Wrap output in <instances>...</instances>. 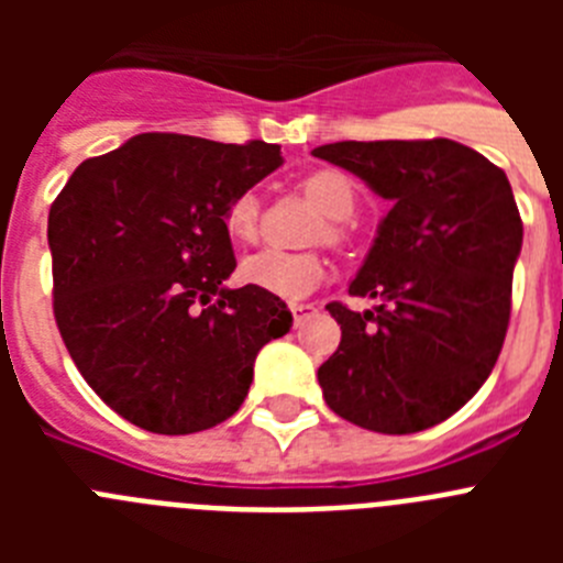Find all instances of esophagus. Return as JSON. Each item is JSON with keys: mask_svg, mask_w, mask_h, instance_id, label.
<instances>
[{"mask_svg": "<svg viewBox=\"0 0 563 563\" xmlns=\"http://www.w3.org/2000/svg\"><path fill=\"white\" fill-rule=\"evenodd\" d=\"M290 312H292V321H296V327H298L301 321H307V318L316 312V305H290Z\"/></svg>", "mask_w": 563, "mask_h": 563, "instance_id": "34e87169", "label": "esophagus"}]
</instances>
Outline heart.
<instances>
[{"instance_id": "b5f03b06", "label": "heart", "mask_w": 563, "mask_h": 563, "mask_svg": "<svg viewBox=\"0 0 563 563\" xmlns=\"http://www.w3.org/2000/svg\"><path fill=\"white\" fill-rule=\"evenodd\" d=\"M301 191L307 200L327 217V225L318 231V239H327L330 245L343 242V225L355 213L357 197L355 186L343 172L335 168H318L301 180ZM225 231L236 242H253L258 231V200L253 194H236L225 208ZM242 278L251 287L271 292L276 298H305L324 282V258L318 253H287L276 247L251 253L242 262Z\"/></svg>"}]
</instances>
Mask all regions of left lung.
I'll return each mask as SVG.
<instances>
[{
  "label": "left lung",
  "mask_w": 563,
  "mask_h": 563,
  "mask_svg": "<svg viewBox=\"0 0 563 563\" xmlns=\"http://www.w3.org/2000/svg\"><path fill=\"white\" fill-rule=\"evenodd\" d=\"M312 154L391 202L350 285L375 310L327 305L341 324L335 355L318 366L327 406L380 434L431 429L479 391L505 343L521 251L510 183L449 137L341 141Z\"/></svg>",
  "instance_id": "1"
}]
</instances>
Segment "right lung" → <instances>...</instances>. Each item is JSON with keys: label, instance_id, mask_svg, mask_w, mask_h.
<instances>
[{"label": "right lung", "instance_id": "1", "mask_svg": "<svg viewBox=\"0 0 563 563\" xmlns=\"http://www.w3.org/2000/svg\"><path fill=\"white\" fill-rule=\"evenodd\" d=\"M282 166L276 143L134 134L89 157L49 206L53 312L109 409L152 434H194L239 411L253 361L292 312L228 290L225 208Z\"/></svg>", "mask_w": 563, "mask_h": 563}]
</instances>
